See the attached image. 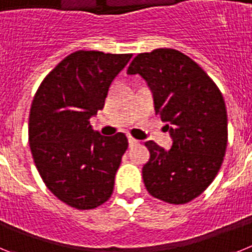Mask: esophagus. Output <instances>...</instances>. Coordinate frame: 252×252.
<instances>
[{
    "mask_svg": "<svg viewBox=\"0 0 252 252\" xmlns=\"http://www.w3.org/2000/svg\"><path fill=\"white\" fill-rule=\"evenodd\" d=\"M128 144H130V146L137 145V144H139V140L133 139L132 136H128Z\"/></svg>",
    "mask_w": 252,
    "mask_h": 252,
    "instance_id": "1",
    "label": "esophagus"
}]
</instances>
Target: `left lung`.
<instances>
[{"label": "left lung", "mask_w": 252, "mask_h": 252, "mask_svg": "<svg viewBox=\"0 0 252 252\" xmlns=\"http://www.w3.org/2000/svg\"><path fill=\"white\" fill-rule=\"evenodd\" d=\"M127 74L148 82L155 113L173 137L168 151L145 142L150 151L142 168L146 189L166 203H188L208 188L223 162L228 140L223 95L194 60L175 49L136 55Z\"/></svg>", "instance_id": "left-lung-1"}]
</instances>
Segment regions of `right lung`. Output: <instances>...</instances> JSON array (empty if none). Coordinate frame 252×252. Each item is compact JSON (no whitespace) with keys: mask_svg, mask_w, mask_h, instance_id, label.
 I'll return each mask as SVG.
<instances>
[{"mask_svg":"<svg viewBox=\"0 0 252 252\" xmlns=\"http://www.w3.org/2000/svg\"><path fill=\"white\" fill-rule=\"evenodd\" d=\"M132 54L78 50L41 82L29 116V144L40 177L55 197L75 209L110 199L116 171L127 150L126 135L92 130L115 77Z\"/></svg>","mask_w":252,"mask_h":252,"instance_id":"add662e5","label":"right lung"}]
</instances>
